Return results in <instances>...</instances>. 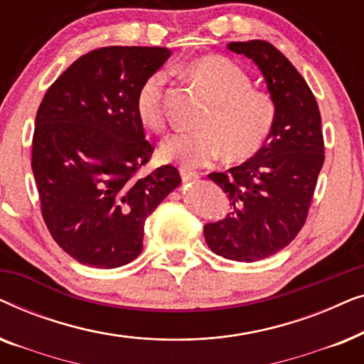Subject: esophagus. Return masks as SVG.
Returning <instances> with one entry per match:
<instances>
[{"label": "esophagus", "instance_id": "obj_1", "mask_svg": "<svg viewBox=\"0 0 364 364\" xmlns=\"http://www.w3.org/2000/svg\"><path fill=\"white\" fill-rule=\"evenodd\" d=\"M181 177H182V182H193L198 178V173L197 172H192V171H187V168H181Z\"/></svg>", "mask_w": 364, "mask_h": 364}]
</instances>
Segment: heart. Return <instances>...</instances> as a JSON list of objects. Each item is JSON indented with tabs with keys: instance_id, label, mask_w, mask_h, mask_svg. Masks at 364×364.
<instances>
[{
	"instance_id": "heart-1",
	"label": "heart",
	"mask_w": 364,
	"mask_h": 364,
	"mask_svg": "<svg viewBox=\"0 0 364 364\" xmlns=\"http://www.w3.org/2000/svg\"><path fill=\"white\" fill-rule=\"evenodd\" d=\"M183 73L212 102L200 121V131L176 132L164 139L161 157L183 168L210 166L223 154L228 161H247L265 146L277 121V106L265 92L252 89L248 74L230 59L205 56L191 61ZM167 76L162 71L144 79L137 91L136 109L151 129L164 127V91Z\"/></svg>"
}]
</instances>
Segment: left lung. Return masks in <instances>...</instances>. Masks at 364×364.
<instances>
[{
	"label": "left lung",
	"instance_id": "1",
	"mask_svg": "<svg viewBox=\"0 0 364 364\" xmlns=\"http://www.w3.org/2000/svg\"><path fill=\"white\" fill-rule=\"evenodd\" d=\"M227 49L252 59L277 106V121L263 149L240 166L212 172L230 212L207 223L203 235L217 255L257 262L275 255L301 230L325 161L316 99L295 66L262 39L233 41Z\"/></svg>",
	"mask_w": 364,
	"mask_h": 364
}]
</instances>
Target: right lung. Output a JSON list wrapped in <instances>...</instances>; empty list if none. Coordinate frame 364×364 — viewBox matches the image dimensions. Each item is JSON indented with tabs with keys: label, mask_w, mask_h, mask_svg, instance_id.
I'll list each match as a JSON object with an SVG mask.
<instances>
[{
	"label": "right lung",
	"mask_w": 364,
	"mask_h": 364,
	"mask_svg": "<svg viewBox=\"0 0 364 364\" xmlns=\"http://www.w3.org/2000/svg\"><path fill=\"white\" fill-rule=\"evenodd\" d=\"M171 49L109 46L74 61L44 94L31 168L54 240L82 265L117 268L142 252L146 218L181 183L172 166L137 171L152 146L136 109Z\"/></svg>",
	"instance_id": "obj_1"
}]
</instances>
